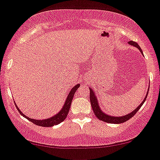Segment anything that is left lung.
Listing matches in <instances>:
<instances>
[{
  "label": "left lung",
  "mask_w": 160,
  "mask_h": 160,
  "mask_svg": "<svg viewBox=\"0 0 160 160\" xmlns=\"http://www.w3.org/2000/svg\"><path fill=\"white\" fill-rule=\"evenodd\" d=\"M128 43L130 45H132V46H134V47H136V48H137L138 49L140 50L141 53H142V50H141L140 47L138 45L137 43H136V42H134V41H132V40H130V41L128 42ZM90 103H91L92 109H93V112H94V114H95L96 117H97L99 120L103 121V122H109V123H116V124L122 123V122H127V121L129 120V119L132 118V117H133L136 113H137V111L140 109V107H142V104L144 103V102L146 101V99H147V95H148V92H149V90H148L147 96H146V97L144 98L143 101L141 102L140 105L138 106L137 108H136V110L132 111V112H131L130 113L127 114V115H126V116H123V117H111V116H109V115H107V114L104 113V112H102L101 110H100V107H99L98 102H97V97H96L95 93H94V91H93L91 89H90Z\"/></svg>",
  "instance_id": "1"
}]
</instances>
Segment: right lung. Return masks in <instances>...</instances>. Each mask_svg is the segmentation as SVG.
Masks as SVG:
<instances>
[{"label":"right lung","mask_w":160,"mask_h":160,"mask_svg":"<svg viewBox=\"0 0 160 160\" xmlns=\"http://www.w3.org/2000/svg\"><path fill=\"white\" fill-rule=\"evenodd\" d=\"M79 87H80V84L76 85L75 87H73V89L70 90V92L69 93L68 97H67L66 100V102H65L64 105H63V108L61 109V110H60L57 115L53 116V117H52L51 118L47 119V120H33V119L29 118V117H27V116H25L24 114L22 113V112H21V111L19 110V108L17 107L16 103H15V106H16L17 109H18V110L19 111L21 115H22L23 117H25V118L28 119V120H30L31 122H33V123H34L35 125H38V126H40V127H53V126L58 125V124L60 123V122H63V121L66 119L67 114H68L69 112V110H70V105H71V102H72V100H73V96H74L75 92L77 91V89L79 88Z\"/></svg>","instance_id":"add662e5"}]
</instances>
